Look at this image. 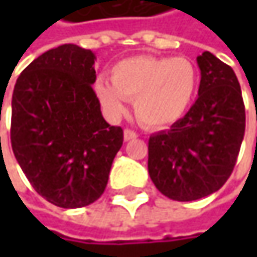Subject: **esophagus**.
Returning <instances> with one entry per match:
<instances>
[{
  "instance_id": "esophagus-1",
  "label": "esophagus",
  "mask_w": 257,
  "mask_h": 257,
  "mask_svg": "<svg viewBox=\"0 0 257 257\" xmlns=\"http://www.w3.org/2000/svg\"><path fill=\"white\" fill-rule=\"evenodd\" d=\"M137 137H138V134H137V132H134V131H131V129H125V132H123V138H125V141L135 140Z\"/></svg>"
}]
</instances>
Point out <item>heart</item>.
Segmentation results:
<instances>
[{
    "mask_svg": "<svg viewBox=\"0 0 257 257\" xmlns=\"http://www.w3.org/2000/svg\"><path fill=\"white\" fill-rule=\"evenodd\" d=\"M110 81L99 78L95 95L111 117L126 111L125 99L134 101L137 119L147 128L165 129L189 111L199 86L196 65L187 58L135 56L117 62Z\"/></svg>",
    "mask_w": 257,
    "mask_h": 257,
    "instance_id": "obj_1",
    "label": "heart"
}]
</instances>
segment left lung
<instances>
[{"label":"left lung","mask_w":257,"mask_h":257,"mask_svg":"<svg viewBox=\"0 0 257 257\" xmlns=\"http://www.w3.org/2000/svg\"><path fill=\"white\" fill-rule=\"evenodd\" d=\"M198 99L168 131L149 140V174L174 201L217 192L229 179L245 131V110L233 70L210 52L196 58Z\"/></svg>","instance_id":"left-lung-1"}]
</instances>
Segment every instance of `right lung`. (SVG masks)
Segmentation results:
<instances>
[{"label":"right lung","instance_id":"1","mask_svg":"<svg viewBox=\"0 0 257 257\" xmlns=\"http://www.w3.org/2000/svg\"><path fill=\"white\" fill-rule=\"evenodd\" d=\"M95 53L62 44L34 59L12 98V149L26 179L56 207L80 208L105 190L123 131L92 89ZM1 113V110H0Z\"/></svg>","mask_w":257,"mask_h":257}]
</instances>
